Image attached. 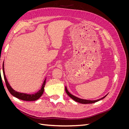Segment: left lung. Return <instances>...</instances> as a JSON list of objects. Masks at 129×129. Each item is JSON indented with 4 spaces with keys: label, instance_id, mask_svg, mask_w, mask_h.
Wrapping results in <instances>:
<instances>
[{
    "label": "left lung",
    "instance_id": "left-lung-1",
    "mask_svg": "<svg viewBox=\"0 0 129 129\" xmlns=\"http://www.w3.org/2000/svg\"><path fill=\"white\" fill-rule=\"evenodd\" d=\"M65 90H66V93H67V95H68L70 97H71V98H72L73 100L76 101V102L80 103H82V104H91V103H95V102H98V101H100V100H101L103 99L104 98H105V97L107 96V95H105V96H104L103 97H102V98H101V99H99V100H94V101H90V100L81 99H80V98H78V97H76V96H74V95H72L71 93H70V92L68 91V90H67V88H66V87H65Z\"/></svg>",
    "mask_w": 129,
    "mask_h": 129
}]
</instances>
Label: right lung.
I'll list each match as a JSON object with an SVG mask.
<instances>
[{"label":"right lung","instance_id":"obj_1","mask_svg":"<svg viewBox=\"0 0 129 129\" xmlns=\"http://www.w3.org/2000/svg\"><path fill=\"white\" fill-rule=\"evenodd\" d=\"M3 74H4V80L5 81V83L6 85V87L9 92L13 96L17 97V98L26 101H36L38 99H39L40 97L42 96L44 91V87L46 84V79H45L44 83H43L41 89L39 91H38L37 92L33 93V94H27V93H20L19 92H17L16 91L14 90L12 88V87L10 86V84L9 83L8 81L7 80V79L5 74L4 72V64H3Z\"/></svg>","mask_w":129,"mask_h":129}]
</instances>
